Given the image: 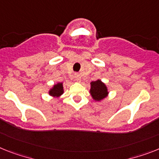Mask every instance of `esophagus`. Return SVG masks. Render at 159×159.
Here are the masks:
<instances>
[{
  "label": "esophagus",
  "mask_w": 159,
  "mask_h": 159,
  "mask_svg": "<svg viewBox=\"0 0 159 159\" xmlns=\"http://www.w3.org/2000/svg\"><path fill=\"white\" fill-rule=\"evenodd\" d=\"M75 79L77 82H81V75H80L79 73H76L75 74Z\"/></svg>",
  "instance_id": "esophagus-1"
}]
</instances>
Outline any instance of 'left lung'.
<instances>
[{
    "label": "left lung",
    "mask_w": 159,
    "mask_h": 159,
    "mask_svg": "<svg viewBox=\"0 0 159 159\" xmlns=\"http://www.w3.org/2000/svg\"><path fill=\"white\" fill-rule=\"evenodd\" d=\"M90 94L94 101L100 102L108 96L109 92L106 84L103 83L100 79H98L90 82Z\"/></svg>",
    "instance_id": "8db88e82"
}]
</instances>
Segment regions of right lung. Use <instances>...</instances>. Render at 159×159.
Listing matches in <instances>:
<instances>
[{
	"instance_id": "add662e5",
	"label": "right lung",
	"mask_w": 159,
	"mask_h": 159,
	"mask_svg": "<svg viewBox=\"0 0 159 159\" xmlns=\"http://www.w3.org/2000/svg\"><path fill=\"white\" fill-rule=\"evenodd\" d=\"M64 94L63 82H57L48 90V94L54 98H59Z\"/></svg>"
}]
</instances>
